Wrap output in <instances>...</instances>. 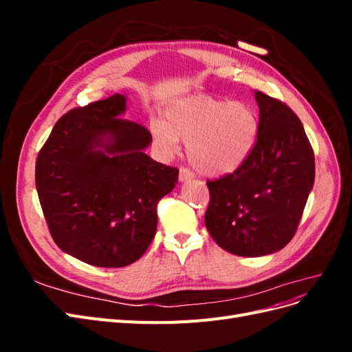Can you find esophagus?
<instances>
[{
	"label": "esophagus",
	"instance_id": "esophagus-1",
	"mask_svg": "<svg viewBox=\"0 0 352 352\" xmlns=\"http://www.w3.org/2000/svg\"><path fill=\"white\" fill-rule=\"evenodd\" d=\"M190 177H194V173L190 172L188 167L182 166L179 168V180H180V182H185V180H189Z\"/></svg>",
	"mask_w": 352,
	"mask_h": 352
}]
</instances>
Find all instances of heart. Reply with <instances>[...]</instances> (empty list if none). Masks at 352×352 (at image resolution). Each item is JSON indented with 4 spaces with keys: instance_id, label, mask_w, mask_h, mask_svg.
Masks as SVG:
<instances>
[{
    "instance_id": "b5f03b06",
    "label": "heart",
    "mask_w": 352,
    "mask_h": 352,
    "mask_svg": "<svg viewBox=\"0 0 352 352\" xmlns=\"http://www.w3.org/2000/svg\"><path fill=\"white\" fill-rule=\"evenodd\" d=\"M151 133L164 155L176 154L180 140L188 141L189 158L199 172L221 176L247 162L258 120L248 104L201 94L170 105L164 122L153 120Z\"/></svg>"
}]
</instances>
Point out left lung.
Wrapping results in <instances>:
<instances>
[{
    "instance_id": "8db88e82",
    "label": "left lung",
    "mask_w": 352,
    "mask_h": 352,
    "mask_svg": "<svg viewBox=\"0 0 352 352\" xmlns=\"http://www.w3.org/2000/svg\"><path fill=\"white\" fill-rule=\"evenodd\" d=\"M257 141L233 173L207 180L206 226L219 247L241 257L282 250L300 225L314 184V153L301 120L278 98L255 91Z\"/></svg>"
}]
</instances>
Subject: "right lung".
Listing matches in <instances>:
<instances>
[{
	"instance_id": "right-lung-1",
	"label": "right lung",
	"mask_w": 352,
	"mask_h": 352,
	"mask_svg": "<svg viewBox=\"0 0 352 352\" xmlns=\"http://www.w3.org/2000/svg\"><path fill=\"white\" fill-rule=\"evenodd\" d=\"M120 94L61 116L41 148L35 182L54 242L95 267L140 260L155 235L157 204L176 186L177 167L144 150L151 133L122 119Z\"/></svg>"
}]
</instances>
